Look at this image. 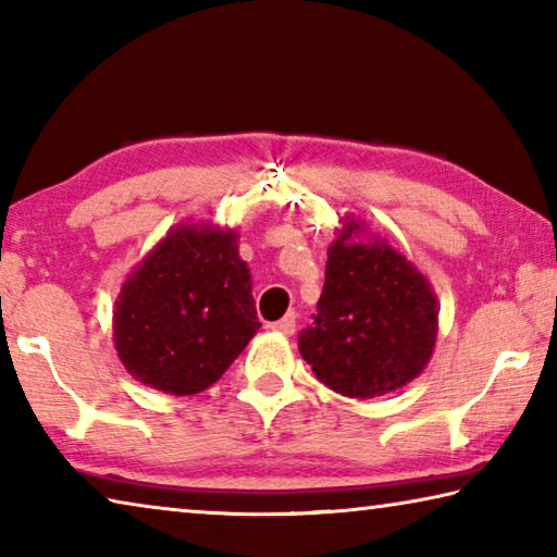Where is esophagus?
Returning a JSON list of instances; mask_svg holds the SVG:
<instances>
[{
	"label": "esophagus",
	"instance_id": "obj_1",
	"mask_svg": "<svg viewBox=\"0 0 557 557\" xmlns=\"http://www.w3.org/2000/svg\"><path fill=\"white\" fill-rule=\"evenodd\" d=\"M270 329H272V332H280V334H287V336L295 334V329H297V314H295V312H287L285 317L277 319V322H272Z\"/></svg>",
	"mask_w": 557,
	"mask_h": 557
}]
</instances>
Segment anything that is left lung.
I'll use <instances>...</instances> for the list:
<instances>
[{
	"label": "left lung",
	"instance_id": "8db88e82",
	"mask_svg": "<svg viewBox=\"0 0 557 557\" xmlns=\"http://www.w3.org/2000/svg\"><path fill=\"white\" fill-rule=\"evenodd\" d=\"M346 215L326 250V280L299 354L319 381L348 398H375L418 379L437 342V297L388 243L358 240Z\"/></svg>",
	"mask_w": 557,
	"mask_h": 557
}]
</instances>
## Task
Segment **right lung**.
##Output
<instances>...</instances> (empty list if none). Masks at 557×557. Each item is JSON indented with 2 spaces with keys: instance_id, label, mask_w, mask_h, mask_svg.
<instances>
[{
  "instance_id": "1",
  "label": "right lung",
  "mask_w": 557,
  "mask_h": 557,
  "mask_svg": "<svg viewBox=\"0 0 557 557\" xmlns=\"http://www.w3.org/2000/svg\"><path fill=\"white\" fill-rule=\"evenodd\" d=\"M238 235L178 223L132 270L112 312L120 361L172 395L213 385L260 329Z\"/></svg>"
}]
</instances>
